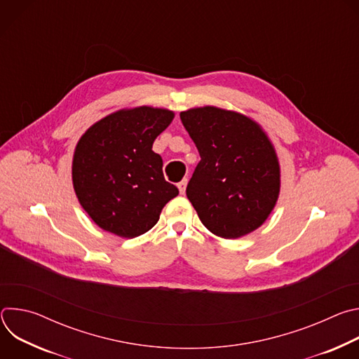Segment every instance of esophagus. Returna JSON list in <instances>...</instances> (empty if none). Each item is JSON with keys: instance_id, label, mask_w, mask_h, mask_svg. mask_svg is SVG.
I'll list each match as a JSON object with an SVG mask.
<instances>
[{"instance_id": "34e87169", "label": "esophagus", "mask_w": 359, "mask_h": 359, "mask_svg": "<svg viewBox=\"0 0 359 359\" xmlns=\"http://www.w3.org/2000/svg\"><path fill=\"white\" fill-rule=\"evenodd\" d=\"M186 186H187V179H183L180 183H177V187H179L180 194H184V193H186Z\"/></svg>"}]
</instances>
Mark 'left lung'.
Returning a JSON list of instances; mask_svg holds the SVG:
<instances>
[{"instance_id":"left-lung-1","label":"left lung","mask_w":359,"mask_h":359,"mask_svg":"<svg viewBox=\"0 0 359 359\" xmlns=\"http://www.w3.org/2000/svg\"><path fill=\"white\" fill-rule=\"evenodd\" d=\"M201 161L186 194L200 222L222 238L257 230L274 210L281 168L276 147L260 123L212 105L180 112Z\"/></svg>"}]
</instances>
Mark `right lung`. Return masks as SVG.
Here are the masks:
<instances>
[{"label":"right lung","mask_w":359,"mask_h":359,"mask_svg":"<svg viewBox=\"0 0 359 359\" xmlns=\"http://www.w3.org/2000/svg\"><path fill=\"white\" fill-rule=\"evenodd\" d=\"M173 118L166 108H123L79 137L72 184L82 209L102 230L137 237L158 223L165 204L179 194L163 177L162 158L151 150Z\"/></svg>","instance_id":"right-lung-1"}]
</instances>
